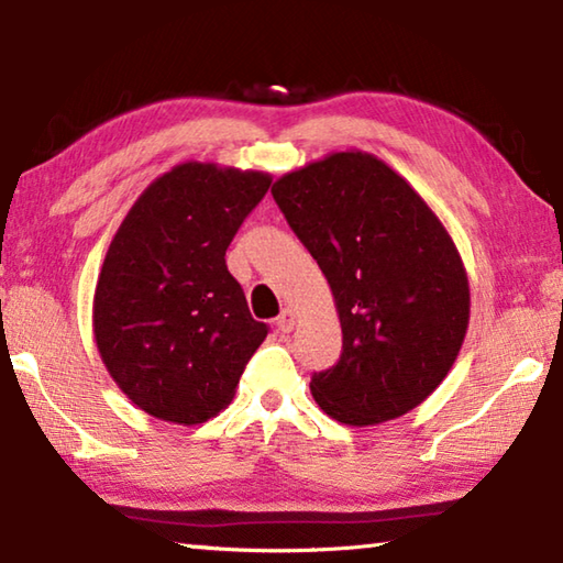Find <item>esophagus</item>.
Instances as JSON below:
<instances>
[{
  "label": "esophagus",
  "mask_w": 563,
  "mask_h": 563,
  "mask_svg": "<svg viewBox=\"0 0 563 563\" xmlns=\"http://www.w3.org/2000/svg\"><path fill=\"white\" fill-rule=\"evenodd\" d=\"M292 328H295V312L288 308L278 316V330L280 332H292Z\"/></svg>",
  "instance_id": "obj_1"
}]
</instances>
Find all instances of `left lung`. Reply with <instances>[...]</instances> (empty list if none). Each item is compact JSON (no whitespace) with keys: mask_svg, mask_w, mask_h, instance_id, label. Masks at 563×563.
<instances>
[{"mask_svg":"<svg viewBox=\"0 0 563 563\" xmlns=\"http://www.w3.org/2000/svg\"><path fill=\"white\" fill-rule=\"evenodd\" d=\"M273 198L328 278L342 328L338 365L310 379L318 407L373 427L422 405L470 328V278L444 223L360 148L280 176Z\"/></svg>","mask_w":563,"mask_h":563,"instance_id":"8db88e82","label":"left lung"}]
</instances>
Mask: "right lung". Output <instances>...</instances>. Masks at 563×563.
<instances>
[{
	"instance_id": "right-lung-1",
	"label": "right lung",
	"mask_w": 563,
	"mask_h": 563,
	"mask_svg": "<svg viewBox=\"0 0 563 563\" xmlns=\"http://www.w3.org/2000/svg\"><path fill=\"white\" fill-rule=\"evenodd\" d=\"M271 174L186 161L136 198L103 258L91 325L101 362L146 415L194 427L231 405L268 338L225 251Z\"/></svg>"
}]
</instances>
